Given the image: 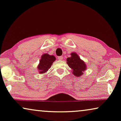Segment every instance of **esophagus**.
Returning <instances> with one entry per match:
<instances>
[{"label":"esophagus","instance_id":"esophagus-1","mask_svg":"<svg viewBox=\"0 0 121 121\" xmlns=\"http://www.w3.org/2000/svg\"><path fill=\"white\" fill-rule=\"evenodd\" d=\"M57 59H58L59 60H61L63 59V57L62 56H58V57H57Z\"/></svg>","mask_w":121,"mask_h":121}]
</instances>
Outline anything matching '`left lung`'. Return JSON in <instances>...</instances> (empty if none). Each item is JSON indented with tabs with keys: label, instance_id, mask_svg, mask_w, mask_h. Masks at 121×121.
<instances>
[{
	"label": "left lung",
	"instance_id": "obj_1",
	"mask_svg": "<svg viewBox=\"0 0 121 121\" xmlns=\"http://www.w3.org/2000/svg\"><path fill=\"white\" fill-rule=\"evenodd\" d=\"M71 56L67 59V64L72 69V73L79 77L83 74V72L87 68L84 61L81 60L77 53H72Z\"/></svg>",
	"mask_w": 121,
	"mask_h": 121
}]
</instances>
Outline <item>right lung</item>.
I'll use <instances>...</instances> for the list:
<instances>
[{
	"label": "right lung",
	"instance_id": "add662e5",
	"mask_svg": "<svg viewBox=\"0 0 121 121\" xmlns=\"http://www.w3.org/2000/svg\"><path fill=\"white\" fill-rule=\"evenodd\" d=\"M56 60L55 57L54 55H50L48 54H44L41 56L39 60L37 69L39 70V74H43L48 71L51 67L53 62Z\"/></svg>",
	"mask_w": 121,
	"mask_h": 121
}]
</instances>
